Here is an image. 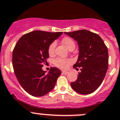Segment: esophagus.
<instances>
[{
	"label": "esophagus",
	"instance_id": "34e87169",
	"mask_svg": "<svg viewBox=\"0 0 120 120\" xmlns=\"http://www.w3.org/2000/svg\"><path fill=\"white\" fill-rule=\"evenodd\" d=\"M68 71H62V73L63 74H64V75H66L68 73Z\"/></svg>",
	"mask_w": 120,
	"mask_h": 120
}]
</instances>
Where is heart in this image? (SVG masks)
Segmentation results:
<instances>
[{
  "mask_svg": "<svg viewBox=\"0 0 120 120\" xmlns=\"http://www.w3.org/2000/svg\"><path fill=\"white\" fill-rule=\"evenodd\" d=\"M63 43L65 45L66 47L69 49L71 48H75V42L73 40L69 37H65L62 39ZM56 46V42L54 41L51 43L49 45L48 49V54L51 56L54 54L55 48ZM72 63V60L71 59H63V58H57L53 61V63L56 67L61 69H66Z\"/></svg>",
  "mask_w": 120,
  "mask_h": 120,
  "instance_id": "1",
  "label": "heart"
}]
</instances>
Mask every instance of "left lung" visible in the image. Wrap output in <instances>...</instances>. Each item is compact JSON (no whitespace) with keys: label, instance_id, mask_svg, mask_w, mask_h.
Returning <instances> with one entry per match:
<instances>
[{"label":"left lung","instance_id":"left-lung-1","mask_svg":"<svg viewBox=\"0 0 120 120\" xmlns=\"http://www.w3.org/2000/svg\"><path fill=\"white\" fill-rule=\"evenodd\" d=\"M78 42L79 56L73 68L78 72L76 81L71 82L73 90L81 94L96 91L103 82L108 68V51L98 34L86 30L64 32Z\"/></svg>","mask_w":120,"mask_h":120}]
</instances>
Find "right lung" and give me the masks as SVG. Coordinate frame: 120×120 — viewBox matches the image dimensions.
I'll return each instance as SVG.
<instances>
[{"label": "right lung", "instance_id": "add662e5", "mask_svg": "<svg viewBox=\"0 0 120 120\" xmlns=\"http://www.w3.org/2000/svg\"><path fill=\"white\" fill-rule=\"evenodd\" d=\"M62 33L33 31L21 36L15 46L12 52L15 75L23 89L33 96H43L50 92L61 74L57 68H51L48 73L42 68L49 57V45Z\"/></svg>", "mask_w": 120, "mask_h": 120}]
</instances>
